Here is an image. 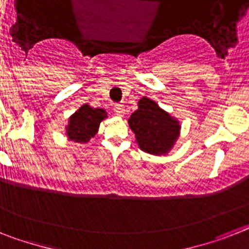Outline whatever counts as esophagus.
I'll use <instances>...</instances> for the list:
<instances>
[{
    "mask_svg": "<svg viewBox=\"0 0 249 249\" xmlns=\"http://www.w3.org/2000/svg\"><path fill=\"white\" fill-rule=\"evenodd\" d=\"M114 112L118 116H124L125 114V108H124V105H120V104H118V105L114 106Z\"/></svg>",
    "mask_w": 249,
    "mask_h": 249,
    "instance_id": "1",
    "label": "esophagus"
}]
</instances>
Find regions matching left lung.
<instances>
[{
  "label": "left lung",
  "instance_id": "8db88e82",
  "mask_svg": "<svg viewBox=\"0 0 249 249\" xmlns=\"http://www.w3.org/2000/svg\"><path fill=\"white\" fill-rule=\"evenodd\" d=\"M128 124L139 148L153 156L170 153L181 133L179 121L145 96L138 101Z\"/></svg>",
  "mask_w": 249,
  "mask_h": 249
}]
</instances>
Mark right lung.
<instances>
[{
    "mask_svg": "<svg viewBox=\"0 0 249 249\" xmlns=\"http://www.w3.org/2000/svg\"><path fill=\"white\" fill-rule=\"evenodd\" d=\"M106 118L107 112L104 108L91 107L89 104H83L68 119V124L66 125L67 138L76 143H87L97 134L101 121Z\"/></svg>",
    "mask_w": 249,
    "mask_h": 249,
    "instance_id": "add662e5",
    "label": "right lung"
}]
</instances>
